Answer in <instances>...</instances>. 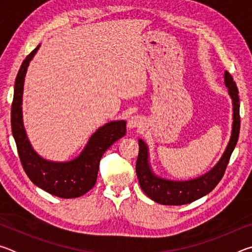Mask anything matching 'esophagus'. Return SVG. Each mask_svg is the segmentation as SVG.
<instances>
[{
	"mask_svg": "<svg viewBox=\"0 0 252 252\" xmlns=\"http://www.w3.org/2000/svg\"><path fill=\"white\" fill-rule=\"evenodd\" d=\"M143 125V119L140 116L131 117L129 119V121H127V127H129V129H141Z\"/></svg>",
	"mask_w": 252,
	"mask_h": 252,
	"instance_id": "34e87169",
	"label": "esophagus"
}]
</instances>
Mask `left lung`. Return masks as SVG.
<instances>
[{
  "instance_id": "1",
  "label": "left lung",
  "mask_w": 252,
  "mask_h": 252,
  "mask_svg": "<svg viewBox=\"0 0 252 252\" xmlns=\"http://www.w3.org/2000/svg\"><path fill=\"white\" fill-rule=\"evenodd\" d=\"M224 84L228 88L229 95L231 97L233 105L231 136L220 160L207 173L186 181H173L156 176L149 162V149L147 143L142 139H139V156L136 160L135 172L143 192L153 201L165 204V206H181V204L193 202L211 192L222 179L230 157L238 142L239 132H240L239 92L236 82L228 71L224 72Z\"/></svg>"
}]
</instances>
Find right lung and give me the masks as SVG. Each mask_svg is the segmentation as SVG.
<instances>
[{
  "instance_id": "add662e5",
  "label": "right lung",
  "mask_w": 252,
  "mask_h": 252,
  "mask_svg": "<svg viewBox=\"0 0 252 252\" xmlns=\"http://www.w3.org/2000/svg\"><path fill=\"white\" fill-rule=\"evenodd\" d=\"M39 48L40 44L25 58L16 75L11 109L12 133L21 163L34 185L59 198H78L94 187L101 158L114 142L126 135V122L125 120L111 121L100 126L89 139L82 152L71 161H49L37 155L24 129L22 96L28 66Z\"/></svg>"
}]
</instances>
